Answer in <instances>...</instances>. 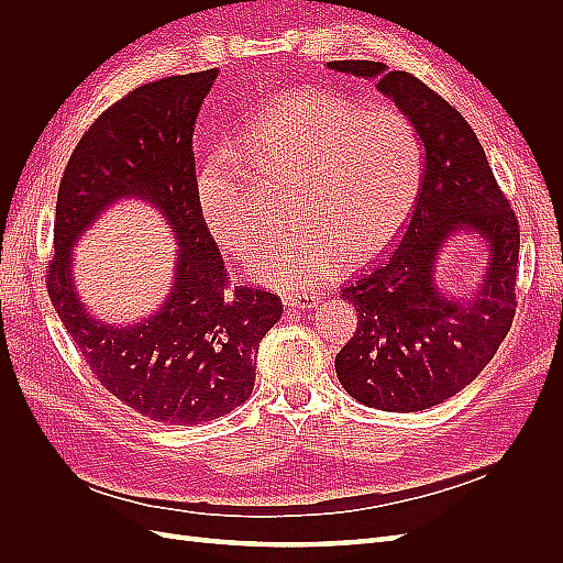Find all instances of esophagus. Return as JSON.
<instances>
[{"label":"esophagus","instance_id":"34e87169","mask_svg":"<svg viewBox=\"0 0 563 563\" xmlns=\"http://www.w3.org/2000/svg\"><path fill=\"white\" fill-rule=\"evenodd\" d=\"M282 302L288 305V308H300V310H310L319 302L317 296L312 294H284Z\"/></svg>","mask_w":563,"mask_h":563}]
</instances>
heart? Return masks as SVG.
<instances>
[{
  "label": "heart",
  "mask_w": 563,
  "mask_h": 563,
  "mask_svg": "<svg viewBox=\"0 0 563 563\" xmlns=\"http://www.w3.org/2000/svg\"><path fill=\"white\" fill-rule=\"evenodd\" d=\"M244 164L284 183V213L294 220L272 242L253 275L282 291H308L345 265L368 261L406 223L422 178L416 124L391 108L360 110L319 89L272 100L195 176L199 216L216 244L249 261L265 234Z\"/></svg>",
  "instance_id": "heart-1"
}]
</instances>
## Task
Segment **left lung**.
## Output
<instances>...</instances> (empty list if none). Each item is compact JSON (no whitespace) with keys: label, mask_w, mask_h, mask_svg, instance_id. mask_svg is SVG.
Returning a JSON list of instances; mask_svg holds the SVG:
<instances>
[{"label":"left lung","mask_w":563,"mask_h":563,"mask_svg":"<svg viewBox=\"0 0 563 563\" xmlns=\"http://www.w3.org/2000/svg\"><path fill=\"white\" fill-rule=\"evenodd\" d=\"M329 67L378 79L424 147L399 244L340 288L356 310V333L335 354V373L364 406L424 411L479 376L512 327L519 220L467 119L428 84L376 60H331ZM457 231H474L489 246L483 284L467 301L444 297L433 284L438 249Z\"/></svg>","instance_id":"8db88e82"}]
</instances>
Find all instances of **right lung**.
Returning <instances> with one entry per match:
<instances>
[{
	"instance_id": "1",
	"label": "right lung",
	"mask_w": 563,
	"mask_h": 563,
	"mask_svg": "<svg viewBox=\"0 0 563 563\" xmlns=\"http://www.w3.org/2000/svg\"><path fill=\"white\" fill-rule=\"evenodd\" d=\"M218 70L174 75L129 91L81 135L56 203L46 291L84 362L131 411L164 424H201L253 391L255 354L279 321L282 298L232 286L195 197L192 133ZM124 196L152 200L179 240L175 288L157 316L110 328L82 308L71 246L99 211Z\"/></svg>"
}]
</instances>
